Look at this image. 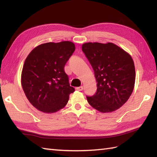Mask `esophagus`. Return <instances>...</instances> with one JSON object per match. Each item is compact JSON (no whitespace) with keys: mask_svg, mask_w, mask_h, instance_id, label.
<instances>
[{"mask_svg":"<svg viewBox=\"0 0 157 157\" xmlns=\"http://www.w3.org/2000/svg\"><path fill=\"white\" fill-rule=\"evenodd\" d=\"M76 90H78V91H82L83 90V86H79V87H77L75 88Z\"/></svg>","mask_w":157,"mask_h":157,"instance_id":"obj_1","label":"esophagus"}]
</instances>
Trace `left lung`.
<instances>
[{
  "mask_svg": "<svg viewBox=\"0 0 157 157\" xmlns=\"http://www.w3.org/2000/svg\"><path fill=\"white\" fill-rule=\"evenodd\" d=\"M82 51L90 63L97 90L87 101L101 113H111L125 104L134 90V63L128 52L112 42H86Z\"/></svg>",
  "mask_w": 157,
  "mask_h": 157,
  "instance_id": "obj_1",
  "label": "left lung"
}]
</instances>
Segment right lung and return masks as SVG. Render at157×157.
Returning a JSON list of instances; mask_svg holds the SVG:
<instances>
[{"instance_id": "add662e5", "label": "right lung", "mask_w": 157, "mask_h": 157, "mask_svg": "<svg viewBox=\"0 0 157 157\" xmlns=\"http://www.w3.org/2000/svg\"><path fill=\"white\" fill-rule=\"evenodd\" d=\"M75 49L70 41L46 42L35 47L25 59L21 86L29 102L38 111L53 113L67 104L75 89L70 86L64 67Z\"/></svg>"}]
</instances>
